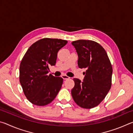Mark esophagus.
Returning a JSON list of instances; mask_svg holds the SVG:
<instances>
[{
  "label": "esophagus",
  "mask_w": 133,
  "mask_h": 133,
  "mask_svg": "<svg viewBox=\"0 0 133 133\" xmlns=\"http://www.w3.org/2000/svg\"><path fill=\"white\" fill-rule=\"evenodd\" d=\"M62 77L63 78L64 80H67V79H69V78H70V77H69V76H67L66 75H62Z\"/></svg>",
  "instance_id": "34e87169"
}]
</instances>
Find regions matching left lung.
Returning a JSON list of instances; mask_svg holds the SVG:
<instances>
[{
    "label": "left lung",
    "mask_w": 133,
    "mask_h": 133,
    "mask_svg": "<svg viewBox=\"0 0 133 133\" xmlns=\"http://www.w3.org/2000/svg\"><path fill=\"white\" fill-rule=\"evenodd\" d=\"M78 55V66L86 69L82 82L74 78L71 93L75 102L83 109H91L104 100L111 86L112 67L106 51L93 40L72 42Z\"/></svg>",
    "instance_id": "obj_1"
}]
</instances>
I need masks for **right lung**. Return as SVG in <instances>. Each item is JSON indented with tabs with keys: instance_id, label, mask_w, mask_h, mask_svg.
<instances>
[{
	"instance_id": "right-lung-1",
	"label": "right lung",
	"mask_w": 133,
	"mask_h": 133,
	"mask_svg": "<svg viewBox=\"0 0 133 133\" xmlns=\"http://www.w3.org/2000/svg\"><path fill=\"white\" fill-rule=\"evenodd\" d=\"M65 40L43 38L28 49L21 62L19 81L24 95L33 104L44 106L50 103L61 89L63 79L50 74L58 50L67 44Z\"/></svg>"
}]
</instances>
